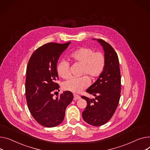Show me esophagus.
<instances>
[{
	"label": "esophagus",
	"mask_w": 150,
	"mask_h": 150,
	"mask_svg": "<svg viewBox=\"0 0 150 150\" xmlns=\"http://www.w3.org/2000/svg\"><path fill=\"white\" fill-rule=\"evenodd\" d=\"M80 98H81V96L75 94L74 95V100H77V99H79Z\"/></svg>",
	"instance_id": "1"
}]
</instances>
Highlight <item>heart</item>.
Segmentation results:
<instances>
[{"mask_svg":"<svg viewBox=\"0 0 150 150\" xmlns=\"http://www.w3.org/2000/svg\"><path fill=\"white\" fill-rule=\"evenodd\" d=\"M70 59L74 62L82 64L81 74L87 75L92 79L99 77L103 73L105 58L101 52H93L88 47H80L69 54ZM57 72L59 76L65 78L69 75V64L62 60L58 64ZM89 78L85 75L80 78L70 77L62 84L64 91L78 93L82 91L90 84Z\"/></svg>","mask_w":150,"mask_h":150,"instance_id":"b5f03b06","label":"heart"}]
</instances>
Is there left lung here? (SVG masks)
Returning a JSON list of instances; mask_svg holds the SVG:
<instances>
[{
  "mask_svg": "<svg viewBox=\"0 0 150 150\" xmlns=\"http://www.w3.org/2000/svg\"><path fill=\"white\" fill-rule=\"evenodd\" d=\"M93 40H96L103 47L105 65L101 75L86 91L95 98L81 96L87 104L82 115L87 124L100 126L111 119L118 105L121 96V73L118 57L112 46L101 39Z\"/></svg>",
  "mask_w": 150,
  "mask_h": 150,
  "instance_id": "8db88e82",
  "label": "left lung"
}]
</instances>
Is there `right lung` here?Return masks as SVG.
<instances>
[{"mask_svg": "<svg viewBox=\"0 0 150 150\" xmlns=\"http://www.w3.org/2000/svg\"><path fill=\"white\" fill-rule=\"evenodd\" d=\"M70 43L44 45L35 50L27 65L25 94L28 107L35 120L46 127H54L63 122L66 108L74 98L71 92L64 91L53 98V91L59 88L56 83L58 79L57 64Z\"/></svg>", "mask_w": 150, "mask_h": 150, "instance_id": "add662e5", "label": "right lung"}]
</instances>
